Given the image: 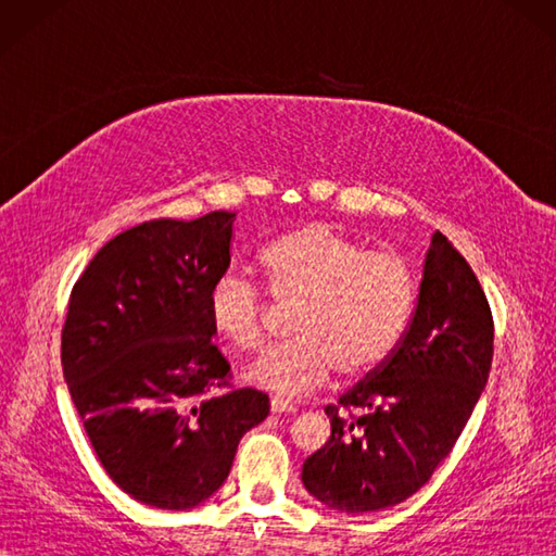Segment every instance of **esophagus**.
<instances>
[{
	"label": "esophagus",
	"mask_w": 556,
	"mask_h": 556,
	"mask_svg": "<svg viewBox=\"0 0 556 556\" xmlns=\"http://www.w3.org/2000/svg\"><path fill=\"white\" fill-rule=\"evenodd\" d=\"M269 408L275 410V413H293V410H296V406H293L291 401L281 399V396H271L269 399Z\"/></svg>",
	"instance_id": "34e87169"
}]
</instances>
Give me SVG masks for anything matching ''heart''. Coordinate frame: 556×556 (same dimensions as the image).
<instances>
[{"label": "heart", "mask_w": 556, "mask_h": 556, "mask_svg": "<svg viewBox=\"0 0 556 556\" xmlns=\"http://www.w3.org/2000/svg\"><path fill=\"white\" fill-rule=\"evenodd\" d=\"M269 299L291 308L287 344L257 358L245 377L285 396L323 387L332 370L358 377L377 368L404 337L416 311L418 279L392 251H365L332 224L311 222L281 233L257 257ZM207 323L224 344L263 349L271 308L251 279L222 271L207 289Z\"/></svg>", "instance_id": "1"}]
</instances>
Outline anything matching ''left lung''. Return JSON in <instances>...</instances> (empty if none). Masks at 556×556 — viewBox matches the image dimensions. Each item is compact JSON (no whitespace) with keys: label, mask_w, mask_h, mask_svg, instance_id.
<instances>
[{"label":"left lung","mask_w":556,"mask_h":556,"mask_svg":"<svg viewBox=\"0 0 556 556\" xmlns=\"http://www.w3.org/2000/svg\"><path fill=\"white\" fill-rule=\"evenodd\" d=\"M492 344L485 291L437 231L396 349L325 406L332 434L305 458V490L344 514L380 511L416 494L464 432L488 382Z\"/></svg>","instance_id":"8db88e82"}]
</instances>
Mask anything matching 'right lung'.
I'll list each match as a JSON object with an SVG mask.
<instances>
[{
	"mask_svg": "<svg viewBox=\"0 0 556 556\" xmlns=\"http://www.w3.org/2000/svg\"><path fill=\"white\" fill-rule=\"evenodd\" d=\"M231 241V212L150 219L104 243L71 289V401L114 485L157 509L215 494L241 437L269 413L267 394L231 384L212 344L207 289L227 271Z\"/></svg>",
	"mask_w": 556,
	"mask_h": 556,
	"instance_id": "add662e5",
	"label": "right lung"
}]
</instances>
